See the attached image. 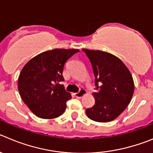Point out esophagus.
I'll return each mask as SVG.
<instances>
[{"mask_svg":"<svg viewBox=\"0 0 153 153\" xmlns=\"http://www.w3.org/2000/svg\"><path fill=\"white\" fill-rule=\"evenodd\" d=\"M85 94H86V91H85V89H81L78 93H75V95L76 97L81 98V97H83Z\"/></svg>","mask_w":153,"mask_h":153,"instance_id":"esophagus-1","label":"esophagus"}]
</instances>
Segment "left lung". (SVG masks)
I'll use <instances>...</instances> for the list:
<instances>
[{
	"instance_id": "1",
	"label": "left lung",
	"mask_w": 153,
	"mask_h": 153,
	"mask_svg": "<svg viewBox=\"0 0 153 153\" xmlns=\"http://www.w3.org/2000/svg\"><path fill=\"white\" fill-rule=\"evenodd\" d=\"M90 59L97 91L93 94L94 106L86 109L90 119L108 122L127 108L134 91L131 72L119 58L101 51L82 49Z\"/></svg>"
}]
</instances>
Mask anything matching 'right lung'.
<instances>
[{
	"mask_svg": "<svg viewBox=\"0 0 153 153\" xmlns=\"http://www.w3.org/2000/svg\"><path fill=\"white\" fill-rule=\"evenodd\" d=\"M78 49H54L45 51L30 59L18 78V90L30 110L41 118L60 116L72 98L64 86V65Z\"/></svg>",
	"mask_w": 153,
	"mask_h": 153,
	"instance_id": "1",
	"label": "right lung"
}]
</instances>
